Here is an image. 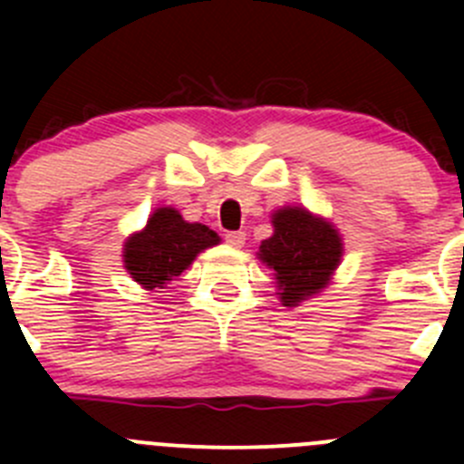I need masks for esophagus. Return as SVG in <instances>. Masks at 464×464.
Here are the masks:
<instances>
[{
	"instance_id": "obj_1",
	"label": "esophagus",
	"mask_w": 464,
	"mask_h": 464,
	"mask_svg": "<svg viewBox=\"0 0 464 464\" xmlns=\"http://www.w3.org/2000/svg\"><path fill=\"white\" fill-rule=\"evenodd\" d=\"M245 240H246L245 231H228L227 233V242L231 246H242V245H245Z\"/></svg>"
}]
</instances>
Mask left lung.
Listing matches in <instances>:
<instances>
[{"label": "left lung", "instance_id": "8db88e82", "mask_svg": "<svg viewBox=\"0 0 464 464\" xmlns=\"http://www.w3.org/2000/svg\"><path fill=\"white\" fill-rule=\"evenodd\" d=\"M274 236L262 240L258 258L274 269L285 307H296L327 287L343 256L339 231L327 219L301 206H285L271 215Z\"/></svg>", "mask_w": 464, "mask_h": 464}]
</instances>
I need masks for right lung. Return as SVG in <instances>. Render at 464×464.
Instances as JSON below:
<instances>
[{"instance_id": "obj_1", "label": "right lung", "mask_w": 464, "mask_h": 464, "mask_svg": "<svg viewBox=\"0 0 464 464\" xmlns=\"http://www.w3.org/2000/svg\"><path fill=\"white\" fill-rule=\"evenodd\" d=\"M219 245V236L206 224L186 222L179 210L163 206L148 218L143 231L123 245V265L143 289H163L168 280L188 269L198 254Z\"/></svg>"}]
</instances>
